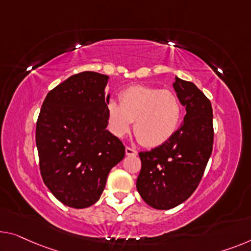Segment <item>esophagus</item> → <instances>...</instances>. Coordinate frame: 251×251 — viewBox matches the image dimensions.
I'll return each mask as SVG.
<instances>
[{"label":"esophagus","mask_w":251,"mask_h":251,"mask_svg":"<svg viewBox=\"0 0 251 251\" xmlns=\"http://www.w3.org/2000/svg\"><path fill=\"white\" fill-rule=\"evenodd\" d=\"M125 153H126V155H128V156H135V155H137L136 150H134V149L129 148V147H126Z\"/></svg>","instance_id":"34e87169"}]
</instances>
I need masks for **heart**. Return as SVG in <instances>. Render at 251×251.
I'll return each mask as SVG.
<instances>
[{"label":"heart","mask_w":251,"mask_h":251,"mask_svg":"<svg viewBox=\"0 0 251 251\" xmlns=\"http://www.w3.org/2000/svg\"><path fill=\"white\" fill-rule=\"evenodd\" d=\"M182 119V104L176 93L147 85H134L119 95V102L107 103L108 128L115 136L124 137L133 130L148 148L162 145L177 132Z\"/></svg>","instance_id":"b5f03b06"}]
</instances>
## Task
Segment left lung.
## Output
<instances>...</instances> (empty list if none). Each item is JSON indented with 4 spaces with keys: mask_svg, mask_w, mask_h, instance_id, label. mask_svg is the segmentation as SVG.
Returning <instances> with one entry per match:
<instances>
[{
    "mask_svg": "<svg viewBox=\"0 0 251 251\" xmlns=\"http://www.w3.org/2000/svg\"><path fill=\"white\" fill-rule=\"evenodd\" d=\"M174 89L187 114L180 128L162 145L140 152L137 192L150 206L170 209L192 196L212 154L214 129L208 98L193 82L176 76Z\"/></svg>",
    "mask_w": 251,
    "mask_h": 251,
    "instance_id": "8db88e82",
    "label": "left lung"
}]
</instances>
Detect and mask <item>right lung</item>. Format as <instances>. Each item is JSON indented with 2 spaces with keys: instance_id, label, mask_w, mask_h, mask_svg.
<instances>
[{
  "instance_id": "1",
  "label": "right lung",
  "mask_w": 251,
  "mask_h": 251,
  "mask_svg": "<svg viewBox=\"0 0 251 251\" xmlns=\"http://www.w3.org/2000/svg\"><path fill=\"white\" fill-rule=\"evenodd\" d=\"M108 76L85 71L50 90L36 124L44 184L66 206L85 208L99 200L125 147L106 129Z\"/></svg>"
}]
</instances>
